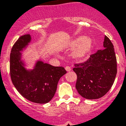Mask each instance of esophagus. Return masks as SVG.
Returning a JSON list of instances; mask_svg holds the SVG:
<instances>
[{
  "label": "esophagus",
  "instance_id": "esophagus-1",
  "mask_svg": "<svg viewBox=\"0 0 126 126\" xmlns=\"http://www.w3.org/2000/svg\"><path fill=\"white\" fill-rule=\"evenodd\" d=\"M65 69H66V70L67 72H70L71 70V68H70V67H69V66H66L65 67Z\"/></svg>",
  "mask_w": 126,
  "mask_h": 126
}]
</instances>
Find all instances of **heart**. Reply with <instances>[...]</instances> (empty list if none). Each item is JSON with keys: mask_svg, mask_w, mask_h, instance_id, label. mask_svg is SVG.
Masks as SVG:
<instances>
[{"mask_svg": "<svg viewBox=\"0 0 126 126\" xmlns=\"http://www.w3.org/2000/svg\"><path fill=\"white\" fill-rule=\"evenodd\" d=\"M68 46L70 48L77 47L73 52V56L75 59L81 60L91 52L93 47V40L89 37L78 36L69 42Z\"/></svg>", "mask_w": 126, "mask_h": 126, "instance_id": "1", "label": "heart"}]
</instances>
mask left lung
Masks as SVG:
<instances>
[{
	"label": "left lung",
	"mask_w": 126,
	"mask_h": 126,
	"mask_svg": "<svg viewBox=\"0 0 126 126\" xmlns=\"http://www.w3.org/2000/svg\"><path fill=\"white\" fill-rule=\"evenodd\" d=\"M104 50L91 55L86 62L75 64L73 70L77 75L76 88L82 97L100 98L109 91L117 74V59L114 46L105 36Z\"/></svg>",
	"instance_id": "1"
}]
</instances>
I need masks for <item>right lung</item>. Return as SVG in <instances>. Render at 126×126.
I'll list each match as a JSON object with an SVG mask.
<instances>
[{
	"label": "right lung",
	"mask_w": 126,
	"mask_h": 126,
	"mask_svg": "<svg viewBox=\"0 0 126 126\" xmlns=\"http://www.w3.org/2000/svg\"><path fill=\"white\" fill-rule=\"evenodd\" d=\"M31 35L19 37L12 47L10 55V73L13 84L24 98L37 104H46L53 98L57 83L66 73L63 67H55L40 60L35 61L33 69H28L22 51L31 41Z\"/></svg>",
	"instance_id": "1"
}]
</instances>
